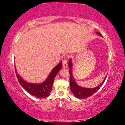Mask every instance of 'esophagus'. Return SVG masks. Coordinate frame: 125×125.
Returning <instances> with one entry per match:
<instances>
[{"instance_id":"1","label":"esophagus","mask_w":125,"mask_h":125,"mask_svg":"<svg viewBox=\"0 0 125 125\" xmlns=\"http://www.w3.org/2000/svg\"><path fill=\"white\" fill-rule=\"evenodd\" d=\"M63 67L64 68H67L68 67V61L66 58H64L63 60Z\"/></svg>"}]
</instances>
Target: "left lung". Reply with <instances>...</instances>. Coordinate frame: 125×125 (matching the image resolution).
<instances>
[{
    "label": "left lung",
    "mask_w": 125,
    "mask_h": 125,
    "mask_svg": "<svg viewBox=\"0 0 125 125\" xmlns=\"http://www.w3.org/2000/svg\"><path fill=\"white\" fill-rule=\"evenodd\" d=\"M96 33L100 36L103 37L102 35L100 33L98 32H96ZM68 66L69 68V74H70V88L72 93H73L74 95L76 98L80 99H83L87 98L88 97L92 95L94 93H95L97 91H98L103 84L104 83L105 80L106 79L107 75L106 76L105 79H104L102 83H101L100 85L97 86L96 87H95L94 88H84L82 87V86L78 85L77 83L75 82V80L73 76L72 73V69H73V63H72V60L71 58L69 59L68 61Z\"/></svg>",
    "instance_id": "left-lung-1"
}]
</instances>
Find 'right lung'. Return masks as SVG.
<instances>
[{"label": "right lung", "mask_w": 125, "mask_h": 125, "mask_svg": "<svg viewBox=\"0 0 125 125\" xmlns=\"http://www.w3.org/2000/svg\"><path fill=\"white\" fill-rule=\"evenodd\" d=\"M62 68V61H61L51 72L45 81L41 83H29L22 79L17 72L15 68L18 79L23 88L31 95L38 98H45L50 95L52 90L53 83L57 74Z\"/></svg>", "instance_id": "1"}]
</instances>
